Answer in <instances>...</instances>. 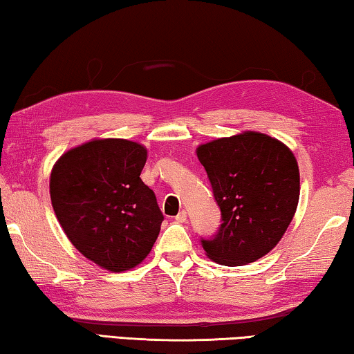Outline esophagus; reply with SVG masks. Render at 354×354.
<instances>
[{"mask_svg": "<svg viewBox=\"0 0 354 354\" xmlns=\"http://www.w3.org/2000/svg\"><path fill=\"white\" fill-rule=\"evenodd\" d=\"M175 221L176 223H185V221H187V212H185V210L179 212V214L175 216Z\"/></svg>", "mask_w": 354, "mask_h": 354, "instance_id": "34e87169", "label": "esophagus"}]
</instances>
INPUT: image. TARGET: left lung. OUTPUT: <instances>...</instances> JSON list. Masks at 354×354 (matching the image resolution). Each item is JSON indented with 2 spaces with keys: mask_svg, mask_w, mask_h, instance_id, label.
Masks as SVG:
<instances>
[{
  "mask_svg": "<svg viewBox=\"0 0 354 354\" xmlns=\"http://www.w3.org/2000/svg\"><path fill=\"white\" fill-rule=\"evenodd\" d=\"M221 226L215 239L203 240L210 260L224 266L257 261L277 246L297 210V159L279 139L243 131L199 145Z\"/></svg>",
  "mask_w": 354,
  "mask_h": 354,
  "instance_id": "1",
  "label": "left lung"
}]
</instances>
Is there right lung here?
<instances>
[{"mask_svg": "<svg viewBox=\"0 0 354 354\" xmlns=\"http://www.w3.org/2000/svg\"><path fill=\"white\" fill-rule=\"evenodd\" d=\"M144 145L93 139L57 159L50 203L62 229L82 255L111 272L142 263L164 220L153 190L140 179Z\"/></svg>", "mask_w": 354, "mask_h": 354, "instance_id": "obj_1", "label": "right lung"}]
</instances>
